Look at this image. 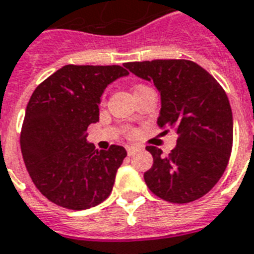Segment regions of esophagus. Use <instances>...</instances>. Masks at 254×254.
Segmentation results:
<instances>
[{
  "label": "esophagus",
  "mask_w": 254,
  "mask_h": 254,
  "mask_svg": "<svg viewBox=\"0 0 254 254\" xmlns=\"http://www.w3.org/2000/svg\"><path fill=\"white\" fill-rule=\"evenodd\" d=\"M126 150H127V154H128V155H132V154H135V152L138 151V147H135V146H127Z\"/></svg>",
  "instance_id": "obj_1"
}]
</instances>
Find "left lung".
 <instances>
[{
    "mask_svg": "<svg viewBox=\"0 0 254 254\" xmlns=\"http://www.w3.org/2000/svg\"><path fill=\"white\" fill-rule=\"evenodd\" d=\"M134 75L152 81L161 92L159 128L174 129L177 146L169 155L147 146L151 169L144 182L156 197L189 203L220 181L233 146V116L226 92L213 76L190 60L126 63Z\"/></svg>",
    "mask_w": 254,
    "mask_h": 254,
    "instance_id": "obj_1",
    "label": "left lung"
}]
</instances>
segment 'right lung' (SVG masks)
I'll list each match as a JSON object with an SVG mask.
<instances>
[{"instance_id":"1","label":"right lung","mask_w":254,"mask_h":254,"mask_svg":"<svg viewBox=\"0 0 254 254\" xmlns=\"http://www.w3.org/2000/svg\"><path fill=\"white\" fill-rule=\"evenodd\" d=\"M128 75L120 65H64L34 89L21 128V152L44 197L70 210L102 203L127 155L112 144L96 150L85 131L99 122L103 91Z\"/></svg>"}]
</instances>
